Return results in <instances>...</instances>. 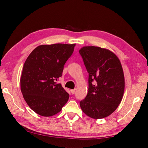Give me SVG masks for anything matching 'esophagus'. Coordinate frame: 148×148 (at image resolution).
I'll return each instance as SVG.
<instances>
[{
  "label": "esophagus",
  "instance_id": "esophagus-1",
  "mask_svg": "<svg viewBox=\"0 0 148 148\" xmlns=\"http://www.w3.org/2000/svg\"><path fill=\"white\" fill-rule=\"evenodd\" d=\"M71 93L72 95H74L75 92H76V90H75V89H71Z\"/></svg>",
  "mask_w": 148,
  "mask_h": 148
}]
</instances>
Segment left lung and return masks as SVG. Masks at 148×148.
<instances>
[{"label": "left lung", "instance_id": "left-lung-1", "mask_svg": "<svg viewBox=\"0 0 148 148\" xmlns=\"http://www.w3.org/2000/svg\"><path fill=\"white\" fill-rule=\"evenodd\" d=\"M79 53L89 73L88 92L80 107L91 118H104L113 113L123 98L125 78L121 62L113 52L100 47L85 46Z\"/></svg>", "mask_w": 148, "mask_h": 148}]
</instances>
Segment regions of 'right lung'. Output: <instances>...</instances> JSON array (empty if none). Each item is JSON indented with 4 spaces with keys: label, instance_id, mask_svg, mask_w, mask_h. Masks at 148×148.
<instances>
[{
    "label": "right lung",
    "instance_id": "right-lung-1",
    "mask_svg": "<svg viewBox=\"0 0 148 148\" xmlns=\"http://www.w3.org/2000/svg\"><path fill=\"white\" fill-rule=\"evenodd\" d=\"M76 44H55L36 47L23 65L20 85L29 106L40 116L49 117L61 112L69 95L56 81Z\"/></svg>",
    "mask_w": 148,
    "mask_h": 148
}]
</instances>
